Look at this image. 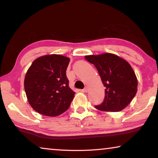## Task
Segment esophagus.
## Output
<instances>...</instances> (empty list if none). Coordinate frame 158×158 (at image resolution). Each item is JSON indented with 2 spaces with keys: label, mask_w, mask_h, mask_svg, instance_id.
<instances>
[{
  "label": "esophagus",
  "mask_w": 158,
  "mask_h": 158,
  "mask_svg": "<svg viewBox=\"0 0 158 158\" xmlns=\"http://www.w3.org/2000/svg\"><path fill=\"white\" fill-rule=\"evenodd\" d=\"M83 92H85V93H87V92L88 91V87H85V88H84V89H83Z\"/></svg>",
  "instance_id": "esophagus-1"
}]
</instances>
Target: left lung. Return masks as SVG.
<instances>
[{"instance_id": "1", "label": "left lung", "mask_w": 158, "mask_h": 158, "mask_svg": "<svg viewBox=\"0 0 158 158\" xmlns=\"http://www.w3.org/2000/svg\"><path fill=\"white\" fill-rule=\"evenodd\" d=\"M85 60L94 64L106 88L105 98L96 109L103 111H120L132 101L137 91V79L130 64L111 53L88 55Z\"/></svg>"}]
</instances>
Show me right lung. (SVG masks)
I'll use <instances>...</instances> for the list:
<instances>
[{
	"mask_svg": "<svg viewBox=\"0 0 158 158\" xmlns=\"http://www.w3.org/2000/svg\"><path fill=\"white\" fill-rule=\"evenodd\" d=\"M69 62L68 57L60 55L42 56L32 62L26 74L24 89L36 112L56 116L68 109L75 94L66 76Z\"/></svg>",
	"mask_w": 158,
	"mask_h": 158,
	"instance_id": "obj_1",
	"label": "right lung"
}]
</instances>
